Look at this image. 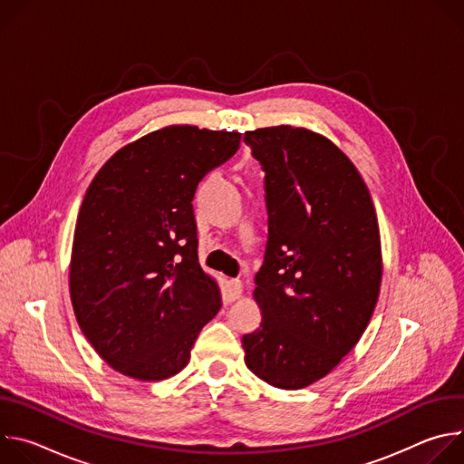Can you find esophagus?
Wrapping results in <instances>:
<instances>
[{
    "instance_id": "esophagus-1",
    "label": "esophagus",
    "mask_w": 464,
    "mask_h": 464,
    "mask_svg": "<svg viewBox=\"0 0 464 464\" xmlns=\"http://www.w3.org/2000/svg\"><path fill=\"white\" fill-rule=\"evenodd\" d=\"M240 295H242V281L231 279V281H229V297L235 301V299H238Z\"/></svg>"
}]
</instances>
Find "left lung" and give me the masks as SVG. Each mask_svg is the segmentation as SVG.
Returning <instances> with one entry per match:
<instances>
[{"mask_svg":"<svg viewBox=\"0 0 464 464\" xmlns=\"http://www.w3.org/2000/svg\"><path fill=\"white\" fill-rule=\"evenodd\" d=\"M244 143L264 172L268 242L255 276L260 326L242 336L246 365L281 389L333 371L374 312L382 253L374 206L351 160L290 124L256 128Z\"/></svg>","mask_w":464,"mask_h":464,"instance_id":"left-lung-1","label":"left lung"}]
</instances>
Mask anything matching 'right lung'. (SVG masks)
<instances>
[{
	"instance_id": "1",
	"label": "right lung",
	"mask_w": 464,
	"mask_h": 464,
	"mask_svg": "<svg viewBox=\"0 0 464 464\" xmlns=\"http://www.w3.org/2000/svg\"><path fill=\"white\" fill-rule=\"evenodd\" d=\"M238 147V131L167 126L115 152L90 183L70 290L84 336L115 371L145 382L179 372L218 314V285L198 264L192 198Z\"/></svg>"
}]
</instances>
